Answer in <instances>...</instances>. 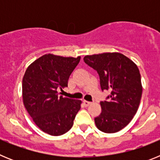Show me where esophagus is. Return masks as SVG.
<instances>
[{
	"instance_id": "34e87169",
	"label": "esophagus",
	"mask_w": 160,
	"mask_h": 160,
	"mask_svg": "<svg viewBox=\"0 0 160 160\" xmlns=\"http://www.w3.org/2000/svg\"><path fill=\"white\" fill-rule=\"evenodd\" d=\"M90 104H91V102H90L86 101V100H84V101H83V105H84L85 107H88V106L90 105Z\"/></svg>"
}]
</instances>
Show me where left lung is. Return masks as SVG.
<instances>
[{"instance_id": "8db88e82", "label": "left lung", "mask_w": 160, "mask_h": 160, "mask_svg": "<svg viewBox=\"0 0 160 160\" xmlns=\"http://www.w3.org/2000/svg\"><path fill=\"white\" fill-rule=\"evenodd\" d=\"M83 60L97 70L102 90L111 91L108 101L100 102L96 127L102 132H118L129 124L140 103L142 87L138 66L117 52L87 55Z\"/></svg>"}]
</instances>
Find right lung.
I'll return each mask as SVG.
<instances>
[{
  "label": "right lung",
  "instance_id": "obj_1",
  "mask_svg": "<svg viewBox=\"0 0 160 160\" xmlns=\"http://www.w3.org/2000/svg\"><path fill=\"white\" fill-rule=\"evenodd\" d=\"M81 57H62L48 53L31 63L22 79L25 109L38 128L58 136L70 131L81 108V100L58 95L67 87L70 75Z\"/></svg>",
  "mask_w": 160,
  "mask_h": 160
}]
</instances>
